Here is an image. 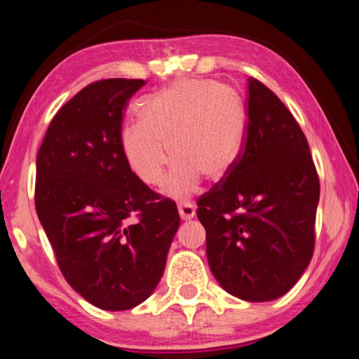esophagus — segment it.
<instances>
[{"instance_id": "34e87169", "label": "esophagus", "mask_w": 359, "mask_h": 359, "mask_svg": "<svg viewBox=\"0 0 359 359\" xmlns=\"http://www.w3.org/2000/svg\"><path fill=\"white\" fill-rule=\"evenodd\" d=\"M179 214L182 220H191V218H194V215H196V209H194L193 204L185 203L179 205Z\"/></svg>"}]
</instances>
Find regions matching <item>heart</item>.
Segmentation results:
<instances>
[{
    "mask_svg": "<svg viewBox=\"0 0 359 359\" xmlns=\"http://www.w3.org/2000/svg\"><path fill=\"white\" fill-rule=\"evenodd\" d=\"M137 120L121 130V154L139 180L160 187L169 151L174 163L165 191L177 201L190 199L201 177L217 182L231 171L248 125L241 95L209 79L180 81L145 96Z\"/></svg>",
    "mask_w": 359,
    "mask_h": 359,
    "instance_id": "heart-1",
    "label": "heart"
}]
</instances>
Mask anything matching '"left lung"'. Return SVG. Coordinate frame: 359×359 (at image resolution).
<instances>
[{
  "mask_svg": "<svg viewBox=\"0 0 359 359\" xmlns=\"http://www.w3.org/2000/svg\"><path fill=\"white\" fill-rule=\"evenodd\" d=\"M247 139L228 177L199 198L212 274L229 294L274 301L313 253L320 182L302 130L283 102L248 79Z\"/></svg>",
  "mask_w": 359,
  "mask_h": 359,
  "instance_id": "left-lung-1",
  "label": "left lung"
}]
</instances>
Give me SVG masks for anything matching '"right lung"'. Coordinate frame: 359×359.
<instances>
[{
  "label": "right lung",
  "mask_w": 359,
  "mask_h": 359,
  "mask_svg": "<svg viewBox=\"0 0 359 359\" xmlns=\"http://www.w3.org/2000/svg\"><path fill=\"white\" fill-rule=\"evenodd\" d=\"M144 83L87 85L53 117L36 158V212L60 269L83 299L111 312L154 293L180 226L175 203L139 180L121 154L123 109Z\"/></svg>",
  "instance_id": "1"
}]
</instances>
